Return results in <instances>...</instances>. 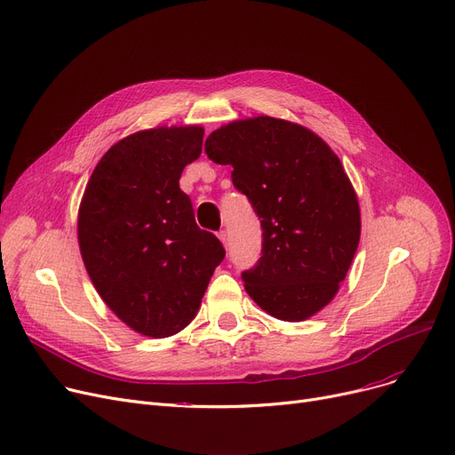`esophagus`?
Segmentation results:
<instances>
[{
  "mask_svg": "<svg viewBox=\"0 0 455 455\" xmlns=\"http://www.w3.org/2000/svg\"><path fill=\"white\" fill-rule=\"evenodd\" d=\"M218 237H220L223 245H227V232H225V230H220V232H218Z\"/></svg>",
  "mask_w": 455,
  "mask_h": 455,
  "instance_id": "34e87169",
  "label": "esophagus"
}]
</instances>
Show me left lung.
I'll list each match as a JSON object with an SVG mask.
<instances>
[{
	"label": "left lung",
	"mask_w": 455,
	"mask_h": 455,
	"mask_svg": "<svg viewBox=\"0 0 455 455\" xmlns=\"http://www.w3.org/2000/svg\"><path fill=\"white\" fill-rule=\"evenodd\" d=\"M204 151L232 165L261 225V258L242 275L249 297L280 321H306L339 291L362 213L338 155L309 129L258 116L213 131Z\"/></svg>",
	"instance_id": "8db88e82"
}]
</instances>
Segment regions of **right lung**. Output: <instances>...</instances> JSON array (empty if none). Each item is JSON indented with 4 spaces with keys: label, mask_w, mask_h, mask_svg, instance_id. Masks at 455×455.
Listing matches in <instances>:
<instances>
[{
    "label": "right lung",
    "mask_w": 455,
    "mask_h": 455,
    "mask_svg": "<svg viewBox=\"0 0 455 455\" xmlns=\"http://www.w3.org/2000/svg\"><path fill=\"white\" fill-rule=\"evenodd\" d=\"M203 136L201 125H173L119 140L95 165L79 206V249L93 288L141 336L170 338L194 321L225 258L179 188Z\"/></svg>",
    "instance_id": "obj_1"
}]
</instances>
